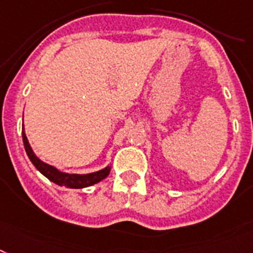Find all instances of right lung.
Returning <instances> with one entry per match:
<instances>
[{
    "label": "right lung",
    "mask_w": 253,
    "mask_h": 253,
    "mask_svg": "<svg viewBox=\"0 0 253 253\" xmlns=\"http://www.w3.org/2000/svg\"><path fill=\"white\" fill-rule=\"evenodd\" d=\"M23 143H24L25 152L28 154L31 162L35 165L36 169L40 171L43 176H46L50 181L55 182L60 186H65V188L71 189H82L87 188V186L94 185L97 184L99 181H101L103 179H105L110 172V167L107 166L105 169H100V171H96V172L92 173H86V175H78V173H67L61 172L58 169H55L54 166L47 165V163L42 162L41 159L36 156L33 150H32L31 145H29V141L25 136L24 132V125H23Z\"/></svg>",
    "instance_id": "right-lung-1"
}]
</instances>
